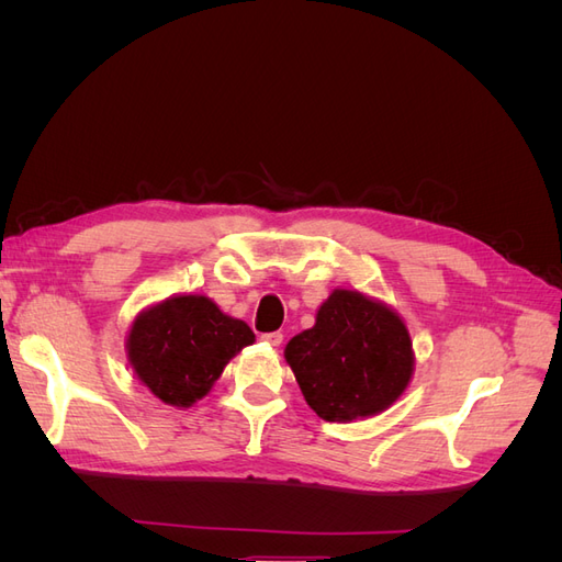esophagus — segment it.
Instances as JSON below:
<instances>
[{
  "instance_id": "1",
  "label": "esophagus",
  "mask_w": 562,
  "mask_h": 562,
  "mask_svg": "<svg viewBox=\"0 0 562 562\" xmlns=\"http://www.w3.org/2000/svg\"><path fill=\"white\" fill-rule=\"evenodd\" d=\"M262 342L269 345V347H281L283 335H281V333H265V335H262Z\"/></svg>"
}]
</instances>
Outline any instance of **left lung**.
Segmentation results:
<instances>
[{
	"mask_svg": "<svg viewBox=\"0 0 562 562\" xmlns=\"http://www.w3.org/2000/svg\"><path fill=\"white\" fill-rule=\"evenodd\" d=\"M283 356L312 411L339 424L384 413L415 372L403 316L356 288H335L314 326L295 335Z\"/></svg>",
	"mask_w": 562,
	"mask_h": 562,
	"instance_id": "8db88e82",
	"label": "left lung"
}]
</instances>
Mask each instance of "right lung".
Masks as SVG:
<instances>
[{
  "label": "right lung",
  "mask_w": 562,
  "mask_h": 562,
  "mask_svg": "<svg viewBox=\"0 0 562 562\" xmlns=\"http://www.w3.org/2000/svg\"><path fill=\"white\" fill-rule=\"evenodd\" d=\"M255 342L248 323L225 314L206 295H171L135 314L126 335L133 375L159 401L192 407L225 366Z\"/></svg>",
  "instance_id": "obj_1"
}]
</instances>
